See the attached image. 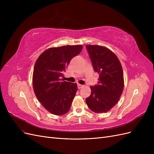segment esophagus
<instances>
[{
	"instance_id": "obj_1",
	"label": "esophagus",
	"mask_w": 154,
	"mask_h": 154,
	"mask_svg": "<svg viewBox=\"0 0 154 154\" xmlns=\"http://www.w3.org/2000/svg\"><path fill=\"white\" fill-rule=\"evenodd\" d=\"M83 87V85H81V84H78V88H82Z\"/></svg>"
}]
</instances>
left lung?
<instances>
[{
  "label": "left lung",
  "instance_id": "1",
  "mask_svg": "<svg viewBox=\"0 0 154 154\" xmlns=\"http://www.w3.org/2000/svg\"><path fill=\"white\" fill-rule=\"evenodd\" d=\"M93 69L99 74L98 83L91 87V94L86 103L92 111L104 113L118 102L124 88L123 71L118 58L103 46L87 45Z\"/></svg>",
  "mask_w": 154,
  "mask_h": 154
}]
</instances>
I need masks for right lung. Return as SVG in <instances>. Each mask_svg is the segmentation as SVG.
<instances>
[{
  "mask_svg": "<svg viewBox=\"0 0 154 154\" xmlns=\"http://www.w3.org/2000/svg\"><path fill=\"white\" fill-rule=\"evenodd\" d=\"M81 45L51 48L36 60L32 86L37 99L50 113L61 116L69 110L77 91V84L62 78L71 59L82 51Z\"/></svg>",
  "mask_w": 154,
  "mask_h": 154,
  "instance_id": "obj_1",
  "label": "right lung"
}]
</instances>
